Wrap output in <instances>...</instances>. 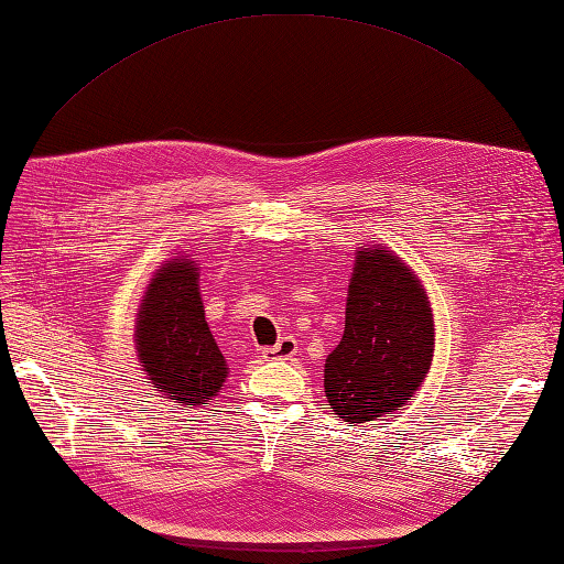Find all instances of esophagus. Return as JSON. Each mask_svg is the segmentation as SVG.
<instances>
[{"label": "esophagus", "mask_w": 564, "mask_h": 564, "mask_svg": "<svg viewBox=\"0 0 564 564\" xmlns=\"http://www.w3.org/2000/svg\"><path fill=\"white\" fill-rule=\"evenodd\" d=\"M261 354L267 361H273V358H279V361H289V358L297 354V341L293 337H281L279 344L269 346V349H263Z\"/></svg>", "instance_id": "obj_1"}]
</instances>
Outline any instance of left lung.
<instances>
[{"instance_id": "obj_1", "label": "left lung", "mask_w": 564, "mask_h": 564, "mask_svg": "<svg viewBox=\"0 0 564 564\" xmlns=\"http://www.w3.org/2000/svg\"><path fill=\"white\" fill-rule=\"evenodd\" d=\"M434 356V317L412 269L382 247L361 249L346 301L344 337L325 364V394L344 422L398 410Z\"/></svg>"}]
</instances>
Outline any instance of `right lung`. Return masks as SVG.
Here are the masks:
<instances>
[{"instance_id":"1","label":"right lung","mask_w":564,"mask_h":564,"mask_svg":"<svg viewBox=\"0 0 564 564\" xmlns=\"http://www.w3.org/2000/svg\"><path fill=\"white\" fill-rule=\"evenodd\" d=\"M140 364L164 398L208 404L227 378V364L206 322L196 263L174 259L150 281L135 329Z\"/></svg>"}]
</instances>
